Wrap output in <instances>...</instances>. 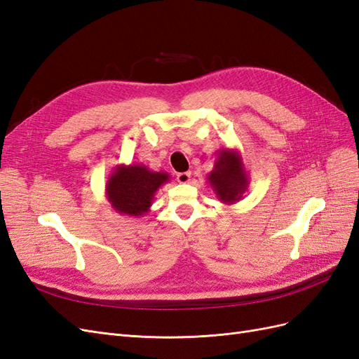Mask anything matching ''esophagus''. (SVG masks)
Here are the masks:
<instances>
[{"label":"esophagus","instance_id":"obj_1","mask_svg":"<svg viewBox=\"0 0 359 359\" xmlns=\"http://www.w3.org/2000/svg\"><path fill=\"white\" fill-rule=\"evenodd\" d=\"M177 180L180 184H187L191 180V173L190 172H180L177 175Z\"/></svg>","mask_w":359,"mask_h":359}]
</instances>
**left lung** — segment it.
<instances>
[{
    "mask_svg": "<svg viewBox=\"0 0 359 359\" xmlns=\"http://www.w3.org/2000/svg\"><path fill=\"white\" fill-rule=\"evenodd\" d=\"M208 184L217 199L226 205L240 202L248 189V172L238 149L223 148L217 151L214 169L208 173Z\"/></svg>",
    "mask_w": 359,
    "mask_h": 359,
    "instance_id": "1",
    "label": "left lung"
}]
</instances>
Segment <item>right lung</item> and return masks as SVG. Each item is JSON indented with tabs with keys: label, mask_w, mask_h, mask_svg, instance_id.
Returning a JSON list of instances; mask_svg holds the SVG:
<instances>
[{
	"label": "right lung",
	"mask_w": 359,
	"mask_h": 359,
	"mask_svg": "<svg viewBox=\"0 0 359 359\" xmlns=\"http://www.w3.org/2000/svg\"><path fill=\"white\" fill-rule=\"evenodd\" d=\"M170 181L168 172H156L145 165H118L107 178L106 198L121 215L142 217L149 212L157 190Z\"/></svg>",
	"instance_id": "add662e5"
}]
</instances>
